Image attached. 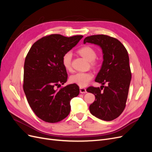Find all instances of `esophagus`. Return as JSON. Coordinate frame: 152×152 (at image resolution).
I'll return each mask as SVG.
<instances>
[{"instance_id":"1","label":"esophagus","mask_w":152,"mask_h":152,"mask_svg":"<svg viewBox=\"0 0 152 152\" xmlns=\"http://www.w3.org/2000/svg\"><path fill=\"white\" fill-rule=\"evenodd\" d=\"M80 93H87V91L85 88H83V87H80Z\"/></svg>"}]
</instances>
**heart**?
Here are the masks:
<instances>
[{"instance_id": "1", "label": "heart", "mask_w": 152, "mask_h": 152, "mask_svg": "<svg viewBox=\"0 0 152 152\" xmlns=\"http://www.w3.org/2000/svg\"><path fill=\"white\" fill-rule=\"evenodd\" d=\"M77 53L89 61L92 67L98 66V61L96 59L97 53L94 48L89 45H85L78 49ZM72 54L70 51H68L63 54L62 57L63 66L68 72H71L72 70ZM93 77V73L92 72H79L72 75L69 78V80L72 84H76L80 87H84L89 84Z\"/></svg>"}]
</instances>
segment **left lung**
Returning <instances> with one entry per match:
<instances>
[{
	"mask_svg": "<svg viewBox=\"0 0 152 152\" xmlns=\"http://www.w3.org/2000/svg\"><path fill=\"white\" fill-rule=\"evenodd\" d=\"M97 44L102 48L103 62L95 81L101 87L90 86L87 91L95 95L89 106L91 114L105 121L117 118L126 107L131 80V72L127 50L117 39L107 35L87 37L84 43ZM105 83L107 86H104Z\"/></svg>",
	"mask_w": 152,
	"mask_h": 152,
	"instance_id": "obj_1",
	"label": "left lung"
}]
</instances>
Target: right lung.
I'll list each match as a JSON object with an SVG mask.
<instances>
[{
    "label": "right lung",
    "instance_id": "right-lung-1",
    "mask_svg": "<svg viewBox=\"0 0 152 152\" xmlns=\"http://www.w3.org/2000/svg\"><path fill=\"white\" fill-rule=\"evenodd\" d=\"M83 37H66L60 34L43 37L35 42L27 54L24 64L23 90L31 108L41 120L56 123L70 112V101L79 94V87L72 84L61 87L67 80L62 64L65 53Z\"/></svg>",
    "mask_w": 152,
    "mask_h": 152
}]
</instances>
